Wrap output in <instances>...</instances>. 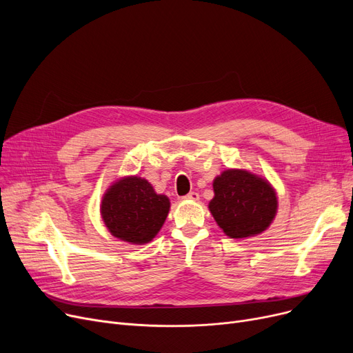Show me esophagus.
<instances>
[{"label":"esophagus","mask_w":353,"mask_h":353,"mask_svg":"<svg viewBox=\"0 0 353 353\" xmlns=\"http://www.w3.org/2000/svg\"><path fill=\"white\" fill-rule=\"evenodd\" d=\"M199 193H196V192H190L189 194H186L183 197V200H192V201H196V200H199Z\"/></svg>","instance_id":"obj_1"}]
</instances>
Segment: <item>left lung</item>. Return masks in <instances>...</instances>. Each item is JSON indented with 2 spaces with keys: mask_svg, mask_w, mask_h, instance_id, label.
<instances>
[{
  "mask_svg": "<svg viewBox=\"0 0 353 353\" xmlns=\"http://www.w3.org/2000/svg\"><path fill=\"white\" fill-rule=\"evenodd\" d=\"M209 210L232 239L261 234L273 221L277 197L269 181L248 170L229 169L213 181Z\"/></svg>",
  "mask_w": 353,
  "mask_h": 353,
  "instance_id": "8db88e82",
  "label": "left lung"
}]
</instances>
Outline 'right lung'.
<instances>
[{
	"mask_svg": "<svg viewBox=\"0 0 353 353\" xmlns=\"http://www.w3.org/2000/svg\"><path fill=\"white\" fill-rule=\"evenodd\" d=\"M169 210V197L157 194L150 183L137 176L111 184L101 200V217L108 232L133 245L153 240Z\"/></svg>",
	"mask_w": 353,
	"mask_h": 353,
	"instance_id": "right-lung-1",
	"label": "right lung"
}]
</instances>
